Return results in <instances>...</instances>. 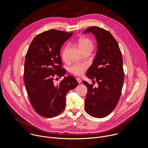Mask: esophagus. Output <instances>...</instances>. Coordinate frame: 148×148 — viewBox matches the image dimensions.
I'll use <instances>...</instances> for the list:
<instances>
[{"instance_id": "34e87169", "label": "esophagus", "mask_w": 148, "mask_h": 148, "mask_svg": "<svg viewBox=\"0 0 148 148\" xmlns=\"http://www.w3.org/2000/svg\"><path fill=\"white\" fill-rule=\"evenodd\" d=\"M77 82H78L79 84L81 83V78H77Z\"/></svg>"}]
</instances>
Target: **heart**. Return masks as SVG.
I'll use <instances>...</instances> for the list:
<instances>
[{
	"mask_svg": "<svg viewBox=\"0 0 148 148\" xmlns=\"http://www.w3.org/2000/svg\"><path fill=\"white\" fill-rule=\"evenodd\" d=\"M78 46L80 50L83 51L86 50H90L92 51L94 47V45L92 41L86 37H82L78 40ZM68 47H66L64 50L62 51V58L65 60L66 59V53ZM88 67V64L87 63H81V62H77L74 64L73 66L70 68V71L71 73L75 74L77 75H81L86 70Z\"/></svg>",
	"mask_w": 148,
	"mask_h": 148,
	"instance_id": "b5f03b06",
	"label": "heart"
}]
</instances>
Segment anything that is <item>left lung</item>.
I'll return each instance as SVG.
<instances>
[{"instance_id":"8db88e82","label":"left lung","mask_w":148,"mask_h":148,"mask_svg":"<svg viewBox=\"0 0 148 148\" xmlns=\"http://www.w3.org/2000/svg\"><path fill=\"white\" fill-rule=\"evenodd\" d=\"M92 33L97 43V51L86 75L97 82L98 87L83 81L87 87L85 110L95 118H103L116 107L121 95L124 73L122 53L116 40L108 31L92 26L84 34Z\"/></svg>"}]
</instances>
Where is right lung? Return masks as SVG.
I'll list each match as a JSON object with an SVG mask.
<instances>
[{
    "mask_svg": "<svg viewBox=\"0 0 148 148\" xmlns=\"http://www.w3.org/2000/svg\"><path fill=\"white\" fill-rule=\"evenodd\" d=\"M73 32L51 29L36 36L26 55L24 82L30 103L35 111L46 118L54 117L64 110L66 95L78 86L71 75L64 77L57 86L55 76H64L60 50Z\"/></svg>",
    "mask_w": 148,
    "mask_h": 148,
    "instance_id": "1",
    "label": "right lung"
}]
</instances>
